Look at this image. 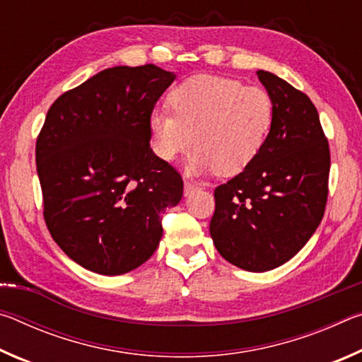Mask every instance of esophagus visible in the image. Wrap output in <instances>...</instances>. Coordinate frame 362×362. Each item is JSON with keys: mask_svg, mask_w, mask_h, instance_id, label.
<instances>
[{"mask_svg": "<svg viewBox=\"0 0 362 362\" xmlns=\"http://www.w3.org/2000/svg\"><path fill=\"white\" fill-rule=\"evenodd\" d=\"M198 188V185H196L194 182H189V180H185V187H183V192H185V196H188L189 193H193V189Z\"/></svg>", "mask_w": 362, "mask_h": 362, "instance_id": "obj_1", "label": "esophagus"}]
</instances>
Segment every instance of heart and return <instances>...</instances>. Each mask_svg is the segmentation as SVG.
Masks as SVG:
<instances>
[{"mask_svg":"<svg viewBox=\"0 0 362 362\" xmlns=\"http://www.w3.org/2000/svg\"><path fill=\"white\" fill-rule=\"evenodd\" d=\"M168 103L170 113L155 110L150 116L153 150L173 161L193 140L188 164L194 173L240 174L259 156L274 118L267 89L216 75L183 79Z\"/></svg>","mask_w":362,"mask_h":362,"instance_id":"heart-1","label":"heart"}]
</instances>
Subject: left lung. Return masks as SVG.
<instances>
[{
    "label": "left lung",
    "mask_w": 362,
    "mask_h": 362,
    "mask_svg": "<svg viewBox=\"0 0 362 362\" xmlns=\"http://www.w3.org/2000/svg\"><path fill=\"white\" fill-rule=\"evenodd\" d=\"M257 76L274 102L272 129L259 156L216 188L209 228L225 260L268 272L291 260L321 223L330 150L310 97L269 71Z\"/></svg>",
    "instance_id": "1"
}]
</instances>
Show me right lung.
Listing matches in <instances>:
<instances>
[{
  "mask_svg": "<svg viewBox=\"0 0 362 362\" xmlns=\"http://www.w3.org/2000/svg\"><path fill=\"white\" fill-rule=\"evenodd\" d=\"M175 75L153 64L97 73L52 103L36 139L42 216L52 240L90 272L122 274L150 259L161 214L183 180L150 148V116Z\"/></svg>",
  "mask_w": 362,
  "mask_h": 362,
  "instance_id": "obj_1",
  "label": "right lung"
}]
</instances>
